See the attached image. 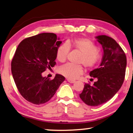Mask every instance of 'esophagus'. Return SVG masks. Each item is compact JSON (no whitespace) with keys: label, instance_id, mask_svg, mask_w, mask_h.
<instances>
[{"label":"esophagus","instance_id":"1","mask_svg":"<svg viewBox=\"0 0 133 133\" xmlns=\"http://www.w3.org/2000/svg\"><path fill=\"white\" fill-rule=\"evenodd\" d=\"M67 81H68L69 82H70V83H75V82H76V81H75L70 80V79H67Z\"/></svg>","mask_w":133,"mask_h":133}]
</instances>
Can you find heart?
Here are the masks:
<instances>
[{
    "label": "heart",
    "mask_w": 133,
    "mask_h": 133,
    "mask_svg": "<svg viewBox=\"0 0 133 133\" xmlns=\"http://www.w3.org/2000/svg\"><path fill=\"white\" fill-rule=\"evenodd\" d=\"M71 48L78 50L81 53L79 63L83 64L88 69L96 67L102 58L100 51L97 49L96 44L88 38H76L67 43L60 45L57 48L56 58L61 63L67 60V56ZM59 73L69 79L78 78L84 72V68L81 65L65 64L59 69Z\"/></svg>",
    "instance_id": "1"
}]
</instances>
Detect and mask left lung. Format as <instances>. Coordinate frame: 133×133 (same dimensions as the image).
I'll return each instance as SVG.
<instances>
[{
    "mask_svg": "<svg viewBox=\"0 0 133 133\" xmlns=\"http://www.w3.org/2000/svg\"><path fill=\"white\" fill-rule=\"evenodd\" d=\"M103 49L102 63L97 69L91 71L90 76L97 79L92 86L85 84L79 97L86 104L97 106L112 98L123 84L127 66V57L116 42L106 35L96 36Z\"/></svg>",
    "mask_w": 133,
    "mask_h": 133,
    "instance_id": "left-lung-1",
    "label": "left lung"
}]
</instances>
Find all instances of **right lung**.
I'll return each instance as SVG.
<instances>
[{"mask_svg": "<svg viewBox=\"0 0 133 133\" xmlns=\"http://www.w3.org/2000/svg\"><path fill=\"white\" fill-rule=\"evenodd\" d=\"M52 33L27 37L19 43L11 62V72L17 88L25 100L35 104L48 102L65 80L56 74L53 79L42 76L54 67L56 52L62 42Z\"/></svg>", "mask_w": 133, "mask_h": 133, "instance_id": "right-lung-1", "label": "right lung"}]
</instances>
